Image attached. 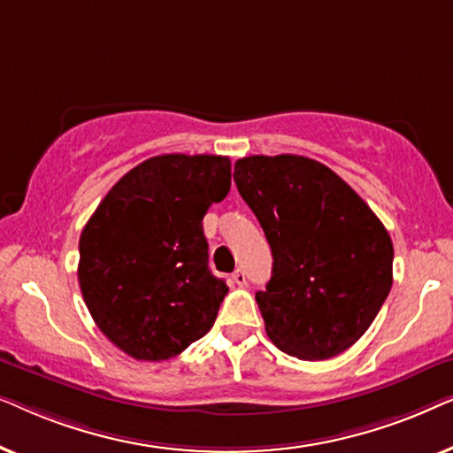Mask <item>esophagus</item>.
<instances>
[{
    "label": "esophagus",
    "mask_w": 453,
    "mask_h": 453,
    "mask_svg": "<svg viewBox=\"0 0 453 453\" xmlns=\"http://www.w3.org/2000/svg\"><path fill=\"white\" fill-rule=\"evenodd\" d=\"M233 282L237 284V287H245L247 284V276H245V270H241V268H237L233 272Z\"/></svg>",
    "instance_id": "obj_1"
}]
</instances>
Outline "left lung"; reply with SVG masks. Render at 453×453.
Segmentation results:
<instances>
[{
	"mask_svg": "<svg viewBox=\"0 0 453 453\" xmlns=\"http://www.w3.org/2000/svg\"><path fill=\"white\" fill-rule=\"evenodd\" d=\"M234 183L274 257L270 282L256 293L268 338L305 361L350 349L392 288L386 226L344 179L313 158H239Z\"/></svg>",
	"mask_w": 453,
	"mask_h": 453,
	"instance_id": "1",
	"label": "left lung"
}]
</instances>
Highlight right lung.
<instances>
[{
  "mask_svg": "<svg viewBox=\"0 0 453 453\" xmlns=\"http://www.w3.org/2000/svg\"><path fill=\"white\" fill-rule=\"evenodd\" d=\"M231 189V160L160 154L117 181L80 234L78 280L104 336L166 361L214 326L228 287L208 268L202 219Z\"/></svg>",
  "mask_w": 453,
  "mask_h": 453,
  "instance_id": "1",
  "label": "right lung"
}]
</instances>
